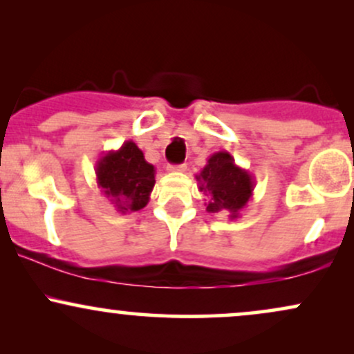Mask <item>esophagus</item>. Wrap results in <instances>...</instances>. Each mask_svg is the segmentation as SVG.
<instances>
[{"label": "esophagus", "mask_w": 354, "mask_h": 354, "mask_svg": "<svg viewBox=\"0 0 354 354\" xmlns=\"http://www.w3.org/2000/svg\"><path fill=\"white\" fill-rule=\"evenodd\" d=\"M168 169L174 173H183V171H186V165H171V166H168Z\"/></svg>", "instance_id": "esophagus-1"}]
</instances>
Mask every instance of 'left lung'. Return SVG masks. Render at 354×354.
I'll list each match as a JSON object with an SVG mask.
<instances>
[{
	"mask_svg": "<svg viewBox=\"0 0 354 354\" xmlns=\"http://www.w3.org/2000/svg\"><path fill=\"white\" fill-rule=\"evenodd\" d=\"M194 178L198 189L208 196V213H226L230 219H236L253 198V174L234 163L228 151L211 154L205 168Z\"/></svg>",
	"mask_w": 354,
	"mask_h": 354,
	"instance_id": "1",
	"label": "left lung"
}]
</instances>
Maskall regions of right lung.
I'll return each instance as SVG.
<instances>
[{
	"label": "right lung",
	"instance_id": "1",
	"mask_svg": "<svg viewBox=\"0 0 354 354\" xmlns=\"http://www.w3.org/2000/svg\"><path fill=\"white\" fill-rule=\"evenodd\" d=\"M96 183L101 193L121 214L135 213L148 205L154 188V169L131 140L111 149L96 161Z\"/></svg>",
	"mask_w": 354,
	"mask_h": 354
}]
</instances>
